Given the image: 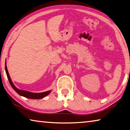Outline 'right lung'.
I'll return each instance as SVG.
<instances>
[{
    "instance_id": "right-lung-1",
    "label": "right lung",
    "mask_w": 130,
    "mask_h": 130,
    "mask_svg": "<svg viewBox=\"0 0 130 130\" xmlns=\"http://www.w3.org/2000/svg\"><path fill=\"white\" fill-rule=\"evenodd\" d=\"M5 70L7 74V78L8 79L9 82H10V85L12 88L16 92H17L18 94L21 95V96H24L25 98H27L29 99H42L43 98L46 96L47 95H48L50 92H51V91H45L44 92H40V93H34V92H31L29 91H24V90H19L18 88L15 87V85H13L12 80H11V78L10 75H9L8 72L7 68V65H6V61L5 63Z\"/></svg>"
}]
</instances>
